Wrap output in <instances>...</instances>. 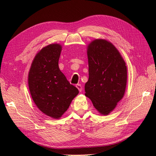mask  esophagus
<instances>
[{
	"label": "esophagus",
	"mask_w": 156,
	"mask_h": 156,
	"mask_svg": "<svg viewBox=\"0 0 156 156\" xmlns=\"http://www.w3.org/2000/svg\"><path fill=\"white\" fill-rule=\"evenodd\" d=\"M76 87H77V89H78V90H79L80 92H81V91L82 90V85H80V84H76Z\"/></svg>",
	"instance_id": "esophagus-1"
}]
</instances>
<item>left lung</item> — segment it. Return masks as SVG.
<instances>
[{
	"label": "left lung",
	"instance_id": "left-lung-1",
	"mask_svg": "<svg viewBox=\"0 0 156 156\" xmlns=\"http://www.w3.org/2000/svg\"><path fill=\"white\" fill-rule=\"evenodd\" d=\"M89 80L85 95L103 115H107L123 98L127 80L126 63L111 42L96 39L87 47Z\"/></svg>",
	"mask_w": 156,
	"mask_h": 156
}]
</instances>
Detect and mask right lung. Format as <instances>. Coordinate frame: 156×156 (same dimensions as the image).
I'll use <instances>...</instances> for the list:
<instances>
[{
	"instance_id": "1",
	"label": "right lung",
	"mask_w": 156,
	"mask_h": 156,
	"mask_svg": "<svg viewBox=\"0 0 156 156\" xmlns=\"http://www.w3.org/2000/svg\"><path fill=\"white\" fill-rule=\"evenodd\" d=\"M62 45L53 44L40 50L32 62L28 85L33 101L43 113L58 119L70 105L78 89L60 70Z\"/></svg>"
}]
</instances>
